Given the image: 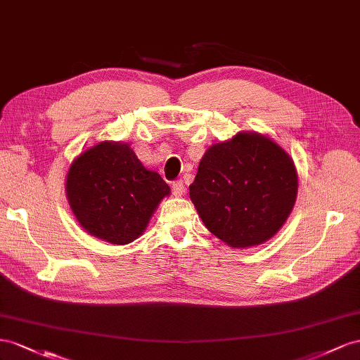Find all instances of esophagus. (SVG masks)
Wrapping results in <instances>:
<instances>
[{
    "label": "esophagus",
    "mask_w": 360,
    "mask_h": 360,
    "mask_svg": "<svg viewBox=\"0 0 360 360\" xmlns=\"http://www.w3.org/2000/svg\"><path fill=\"white\" fill-rule=\"evenodd\" d=\"M172 191H173L174 196H182V194L186 193V186H184L182 179L174 181V182L172 184Z\"/></svg>",
    "instance_id": "34e87169"
}]
</instances>
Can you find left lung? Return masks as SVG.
I'll use <instances>...</instances> for the list:
<instances>
[{
  "label": "left lung",
  "instance_id": "left-lung-1",
  "mask_svg": "<svg viewBox=\"0 0 360 360\" xmlns=\"http://www.w3.org/2000/svg\"><path fill=\"white\" fill-rule=\"evenodd\" d=\"M295 196L292 160L273 140L253 132L211 146L190 186L207 229L231 248L270 240L288 219Z\"/></svg>",
  "mask_w": 360,
  "mask_h": 360
}]
</instances>
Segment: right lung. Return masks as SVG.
Segmentation results:
<instances>
[{
	"label": "right lung",
	"instance_id": "add662e5",
	"mask_svg": "<svg viewBox=\"0 0 360 360\" xmlns=\"http://www.w3.org/2000/svg\"><path fill=\"white\" fill-rule=\"evenodd\" d=\"M68 200L79 224L111 244L139 238L170 188L157 172L143 167L129 145L102 141L72 162Z\"/></svg>",
	"mask_w": 360,
	"mask_h": 360
}]
</instances>
